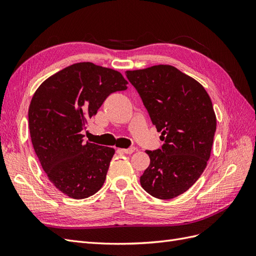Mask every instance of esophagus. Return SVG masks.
I'll return each instance as SVG.
<instances>
[{"label": "esophagus", "instance_id": "1", "mask_svg": "<svg viewBox=\"0 0 256 256\" xmlns=\"http://www.w3.org/2000/svg\"><path fill=\"white\" fill-rule=\"evenodd\" d=\"M134 150H136V147H129V148L122 150V152H125V154H132Z\"/></svg>", "mask_w": 256, "mask_h": 256}]
</instances>
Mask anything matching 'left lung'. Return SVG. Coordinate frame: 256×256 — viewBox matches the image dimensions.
Returning <instances> with one entry per match:
<instances>
[{"mask_svg":"<svg viewBox=\"0 0 256 256\" xmlns=\"http://www.w3.org/2000/svg\"><path fill=\"white\" fill-rule=\"evenodd\" d=\"M152 125L161 132V148L146 150L150 164L140 177L154 198L170 200L187 191L210 157L216 120L210 97L191 76L170 65L128 70Z\"/></svg>","mask_w":256,"mask_h":256,"instance_id":"obj_1","label":"left lung"}]
</instances>
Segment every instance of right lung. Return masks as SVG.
<instances>
[{
	"instance_id": "obj_1",
	"label": "right lung",
	"mask_w": 256,
	"mask_h": 256,
	"mask_svg": "<svg viewBox=\"0 0 256 256\" xmlns=\"http://www.w3.org/2000/svg\"><path fill=\"white\" fill-rule=\"evenodd\" d=\"M127 83L118 72L83 62L51 76L35 92L30 140L50 182L69 198H86L102 187L115 150L85 143L82 130L108 96L126 90Z\"/></svg>"
}]
</instances>
